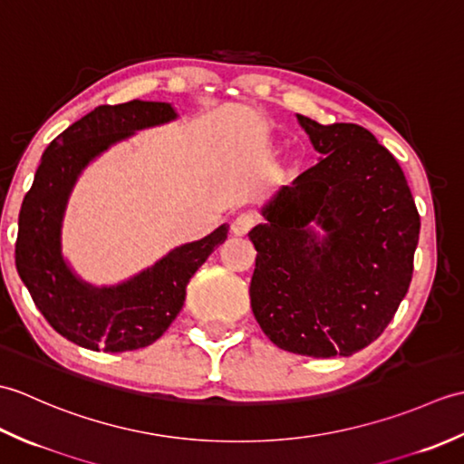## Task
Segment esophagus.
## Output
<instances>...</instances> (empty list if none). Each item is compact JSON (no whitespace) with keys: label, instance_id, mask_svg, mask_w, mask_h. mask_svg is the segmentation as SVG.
Wrapping results in <instances>:
<instances>
[{"label":"esophagus","instance_id":"1","mask_svg":"<svg viewBox=\"0 0 464 464\" xmlns=\"http://www.w3.org/2000/svg\"><path fill=\"white\" fill-rule=\"evenodd\" d=\"M255 225H257V219H255V217L249 215V213H243L231 223V231H233L235 237H245V235L251 233Z\"/></svg>","mask_w":464,"mask_h":464}]
</instances>
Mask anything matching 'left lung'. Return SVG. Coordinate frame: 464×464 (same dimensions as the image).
Masks as SVG:
<instances>
[{
    "instance_id": "8db88e82",
    "label": "left lung",
    "mask_w": 464,
    "mask_h": 464,
    "mask_svg": "<svg viewBox=\"0 0 464 464\" xmlns=\"http://www.w3.org/2000/svg\"><path fill=\"white\" fill-rule=\"evenodd\" d=\"M297 120L324 157L273 197L249 233L251 309L283 351L349 357L381 337L407 295L420 217L401 165L371 131Z\"/></svg>"
}]
</instances>
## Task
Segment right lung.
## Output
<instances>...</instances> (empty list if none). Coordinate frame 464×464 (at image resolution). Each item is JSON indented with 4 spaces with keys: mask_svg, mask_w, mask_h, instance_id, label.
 Here are the masks:
<instances>
[{
    "mask_svg": "<svg viewBox=\"0 0 464 464\" xmlns=\"http://www.w3.org/2000/svg\"><path fill=\"white\" fill-rule=\"evenodd\" d=\"M173 117L171 105L155 102L95 107L49 143L24 197L15 241L17 273L45 321L80 347L123 353L155 343L181 311L193 273L227 239L229 229L221 225L113 289H93L75 279L62 259L59 229L80 171L131 131Z\"/></svg>",
    "mask_w": 464,
    "mask_h": 464,
    "instance_id": "1",
    "label": "right lung"
}]
</instances>
